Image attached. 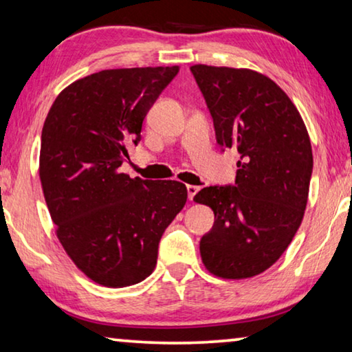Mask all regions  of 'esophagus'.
Wrapping results in <instances>:
<instances>
[{
    "label": "esophagus",
    "mask_w": 352,
    "mask_h": 352,
    "mask_svg": "<svg viewBox=\"0 0 352 352\" xmlns=\"http://www.w3.org/2000/svg\"><path fill=\"white\" fill-rule=\"evenodd\" d=\"M186 189H188V197H189V200H192V199H194V196H196V194L199 192L200 186H196V185H188V186H186Z\"/></svg>",
    "instance_id": "34e87169"
}]
</instances>
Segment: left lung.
I'll return each instance as SVG.
<instances>
[{"instance_id": "obj_1", "label": "left lung", "mask_w": 352, "mask_h": 352, "mask_svg": "<svg viewBox=\"0 0 352 352\" xmlns=\"http://www.w3.org/2000/svg\"><path fill=\"white\" fill-rule=\"evenodd\" d=\"M191 72L213 117L217 144L241 156L235 186H208L194 197L214 213L200 255L217 277H254L280 258L302 222L314 169L309 133L271 78L204 64Z\"/></svg>"}]
</instances>
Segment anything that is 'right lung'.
Masks as SVG:
<instances>
[{
    "label": "right lung",
    "instance_id": "obj_1",
    "mask_svg": "<svg viewBox=\"0 0 352 352\" xmlns=\"http://www.w3.org/2000/svg\"><path fill=\"white\" fill-rule=\"evenodd\" d=\"M180 70L135 67L81 78L56 97L42 128L38 175L56 235L98 285L122 288L152 274L164 230L186 204L175 180L120 172L141 141L148 109Z\"/></svg>",
    "mask_w": 352,
    "mask_h": 352
}]
</instances>
